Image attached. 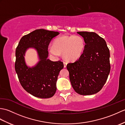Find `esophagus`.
<instances>
[{
    "mask_svg": "<svg viewBox=\"0 0 125 125\" xmlns=\"http://www.w3.org/2000/svg\"><path fill=\"white\" fill-rule=\"evenodd\" d=\"M63 64H64V67L65 68L67 67V63L66 62H63Z\"/></svg>",
    "mask_w": 125,
    "mask_h": 125,
    "instance_id": "34e87169",
    "label": "esophagus"
}]
</instances>
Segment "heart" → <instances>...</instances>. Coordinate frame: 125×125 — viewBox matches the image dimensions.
<instances>
[{
  "label": "heart",
  "instance_id": "obj_1",
  "mask_svg": "<svg viewBox=\"0 0 125 125\" xmlns=\"http://www.w3.org/2000/svg\"><path fill=\"white\" fill-rule=\"evenodd\" d=\"M85 41L79 35L60 36L54 41V46L48 48L52 54L58 56L60 52L66 60L75 61L81 56L85 48Z\"/></svg>",
  "mask_w": 125,
  "mask_h": 125
}]
</instances>
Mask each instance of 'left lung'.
<instances>
[{
	"label": "left lung",
	"mask_w": 125,
	"mask_h": 125,
	"mask_svg": "<svg viewBox=\"0 0 125 125\" xmlns=\"http://www.w3.org/2000/svg\"><path fill=\"white\" fill-rule=\"evenodd\" d=\"M84 38L83 54L67 68L74 90L81 95H91L100 91L109 75L110 50L103 38L94 32L78 31Z\"/></svg>",
	"instance_id": "1"
}]
</instances>
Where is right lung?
I'll return each instance as SVG.
<instances>
[{
	"instance_id": "obj_1",
	"label": "right lung",
	"mask_w": 125,
	"mask_h": 125,
	"mask_svg": "<svg viewBox=\"0 0 125 125\" xmlns=\"http://www.w3.org/2000/svg\"><path fill=\"white\" fill-rule=\"evenodd\" d=\"M58 31L39 29L20 39L15 50V70L22 87L36 97H52L56 91V82L60 71L64 67L61 61L48 59V48L52 40L59 34ZM33 47L38 52L39 61L34 67L26 65L24 56L27 49Z\"/></svg>"
}]
</instances>
